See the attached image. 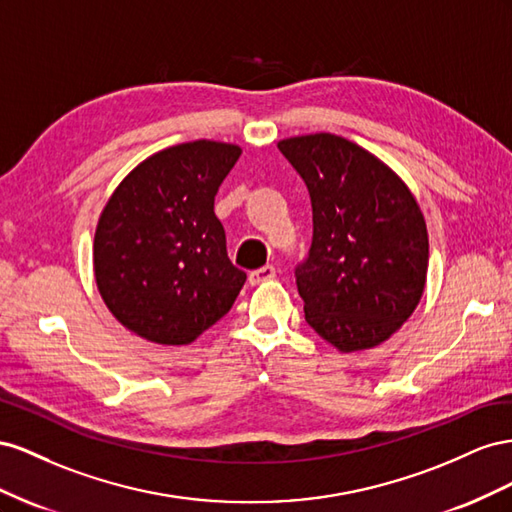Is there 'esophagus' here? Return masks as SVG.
<instances>
[{
	"label": "esophagus",
	"mask_w": 512,
	"mask_h": 512,
	"mask_svg": "<svg viewBox=\"0 0 512 512\" xmlns=\"http://www.w3.org/2000/svg\"><path fill=\"white\" fill-rule=\"evenodd\" d=\"M274 274H276L274 266H270V264H268V266H261V268L253 270V272H248V283H251V285H259V283L274 279Z\"/></svg>",
	"instance_id": "esophagus-1"
}]
</instances>
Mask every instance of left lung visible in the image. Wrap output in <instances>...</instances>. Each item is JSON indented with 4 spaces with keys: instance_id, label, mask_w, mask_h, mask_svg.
<instances>
[{
    "instance_id": "1",
    "label": "left lung",
    "mask_w": 512,
    "mask_h": 512,
    "mask_svg": "<svg viewBox=\"0 0 512 512\" xmlns=\"http://www.w3.org/2000/svg\"><path fill=\"white\" fill-rule=\"evenodd\" d=\"M309 188L313 240L296 266L304 319L341 352L375 347L414 313L427 281L425 216L397 173L330 133L279 141Z\"/></svg>"
}]
</instances>
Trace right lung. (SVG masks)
<instances>
[{
  "label": "right lung",
  "mask_w": 512,
  "mask_h": 512,
  "mask_svg": "<svg viewBox=\"0 0 512 512\" xmlns=\"http://www.w3.org/2000/svg\"><path fill=\"white\" fill-rule=\"evenodd\" d=\"M240 154L206 139L173 145L130 171L102 210L96 285L139 337L193 343L236 302L246 274L227 257L214 197Z\"/></svg>",
  "instance_id": "1"
}]
</instances>
